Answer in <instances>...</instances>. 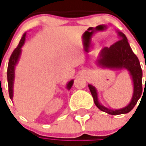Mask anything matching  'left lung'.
Listing matches in <instances>:
<instances>
[{
    "label": "left lung",
    "mask_w": 146,
    "mask_h": 146,
    "mask_svg": "<svg viewBox=\"0 0 146 146\" xmlns=\"http://www.w3.org/2000/svg\"><path fill=\"white\" fill-rule=\"evenodd\" d=\"M119 40L109 48H104L100 54V58L98 59V65L101 67L111 68V69H127L129 71L132 81H133V96L131 102L124 108L119 110H111L102 106L98 98V93L95 87L89 84L88 87L90 90V93L94 98V101L96 106L100 109V111H104L109 114L117 115V114H127L130 112L138 100L142 96V70L140 66V62L134 53L132 49L130 47V45L128 42V39L125 34L122 32H118ZM146 69V66H145Z\"/></svg>",
    "instance_id": "left-lung-1"
}]
</instances>
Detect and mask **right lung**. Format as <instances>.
Segmentation results:
<instances>
[{
  "label": "right lung",
  "mask_w": 146,
  "mask_h": 146,
  "mask_svg": "<svg viewBox=\"0 0 146 146\" xmlns=\"http://www.w3.org/2000/svg\"><path fill=\"white\" fill-rule=\"evenodd\" d=\"M25 36L26 33L23 35V36L21 38V39L19 42L18 46L17 48L13 51L11 56L10 57L9 62H8V66H7V84H8V92H9L10 98L12 100L13 98V84H14V78H15V67L18 61V59L20 57L21 52V47L25 43ZM73 84V80H70L66 85V88L68 90H70Z\"/></svg>",
  "instance_id": "obj_1"
}]
</instances>
